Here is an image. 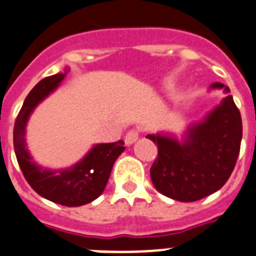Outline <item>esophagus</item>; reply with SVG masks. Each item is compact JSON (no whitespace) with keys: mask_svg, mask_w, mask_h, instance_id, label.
<instances>
[{"mask_svg":"<svg viewBox=\"0 0 256 256\" xmlns=\"http://www.w3.org/2000/svg\"><path fill=\"white\" fill-rule=\"evenodd\" d=\"M138 134H140V130H137V128H133V130H128V133L126 134V138H124L126 145H132L138 138Z\"/></svg>","mask_w":256,"mask_h":256,"instance_id":"1","label":"esophagus"}]
</instances>
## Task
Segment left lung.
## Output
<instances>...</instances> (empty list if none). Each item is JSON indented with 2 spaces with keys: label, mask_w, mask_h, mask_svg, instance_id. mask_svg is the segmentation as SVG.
<instances>
[{
  "label": "left lung",
  "mask_w": 256,
  "mask_h": 256,
  "mask_svg": "<svg viewBox=\"0 0 256 256\" xmlns=\"http://www.w3.org/2000/svg\"><path fill=\"white\" fill-rule=\"evenodd\" d=\"M212 88H225L222 84ZM157 144L158 157L150 168L154 187L178 202H196L218 191L237 164L242 140V119L232 95L224 98L202 123L190 126L187 138L148 134Z\"/></svg>",
  "instance_id": "8db88e82"
}]
</instances>
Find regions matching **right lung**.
<instances>
[{"label":"right lung","instance_id":"1","mask_svg":"<svg viewBox=\"0 0 256 256\" xmlns=\"http://www.w3.org/2000/svg\"><path fill=\"white\" fill-rule=\"evenodd\" d=\"M65 74L43 78L24 99L14 124V150L16 161L27 183L44 199L65 206H80L102 195L116 158L124 152V141L98 144L81 162L66 170L42 168L31 160L26 149L24 130L30 114L50 92H54Z\"/></svg>","mask_w":256,"mask_h":256}]
</instances>
